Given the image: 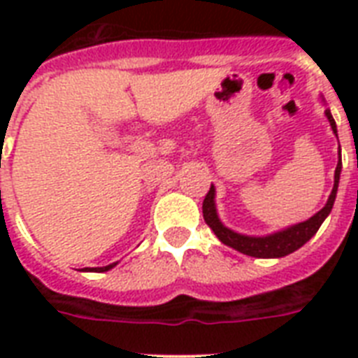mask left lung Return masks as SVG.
I'll return each instance as SVG.
<instances>
[{"label":"left lung","mask_w":358,"mask_h":358,"mask_svg":"<svg viewBox=\"0 0 358 358\" xmlns=\"http://www.w3.org/2000/svg\"><path fill=\"white\" fill-rule=\"evenodd\" d=\"M329 122H331V128L336 134V122H334L331 111H325ZM340 169H342V162H338L336 165V173H334V187L333 193L329 196L325 208H322L320 212L310 217L305 223L295 224V227H289V229L282 230V232H277V234L266 236V238H250V236H241L236 234L232 230H229L227 227H223V223L219 221L217 213H215V204H213V185L208 191L206 199L202 202V215H204V221L210 224V229L215 232L221 241L224 245H229L232 249L243 252V255L255 256V258H280V256H286L289 252H294L299 247L308 241L312 236L316 234L317 229L322 227V223L325 221L331 210H333L334 199H336V189H338V180H340Z\"/></svg>","instance_id":"8db88e82"}]
</instances>
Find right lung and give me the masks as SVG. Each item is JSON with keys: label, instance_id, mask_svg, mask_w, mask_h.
<instances>
[{"label": "right lung", "instance_id": "obj_1", "mask_svg": "<svg viewBox=\"0 0 358 358\" xmlns=\"http://www.w3.org/2000/svg\"><path fill=\"white\" fill-rule=\"evenodd\" d=\"M113 266H115V264H109V266H106V267H98L96 271H108V269H111Z\"/></svg>", "mask_w": 358, "mask_h": 358}]
</instances>
